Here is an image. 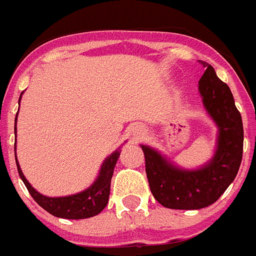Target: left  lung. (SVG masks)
I'll return each mask as SVG.
<instances>
[{
	"label": "left lung",
	"mask_w": 256,
	"mask_h": 256,
	"mask_svg": "<svg viewBox=\"0 0 256 256\" xmlns=\"http://www.w3.org/2000/svg\"><path fill=\"white\" fill-rule=\"evenodd\" d=\"M201 63L206 70L198 88L206 111L220 130L212 160L197 170H182L154 149L141 145L150 192L168 209L197 210L214 204L234 181L242 162V116L228 86L216 76L209 63Z\"/></svg>",
	"instance_id": "8db88e82"
}]
</instances>
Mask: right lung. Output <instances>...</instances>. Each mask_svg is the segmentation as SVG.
<instances>
[{"label": "right lung", "instance_id": "obj_1", "mask_svg": "<svg viewBox=\"0 0 256 256\" xmlns=\"http://www.w3.org/2000/svg\"><path fill=\"white\" fill-rule=\"evenodd\" d=\"M22 95V94H21ZM21 99V98H20ZM16 124H17V116H16ZM16 130V128H14ZM17 138V134H16ZM120 156V152L116 150L104 161L102 165L100 173L98 176V180L88 189L82 192V193L68 196V197H56L51 198L42 196L32 188L28 181L24 178L21 168L17 162L18 174L24 181V186L28 188V193L34 198V201L44 208L46 212H48L52 216L58 218H66V220H83V218H90L96 214H99L102 210L107 206L108 197H110V190H111V180L114 174V169L118 162V158Z\"/></svg>", "mask_w": 256, "mask_h": 256}]
</instances>
